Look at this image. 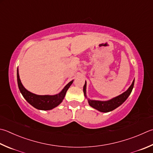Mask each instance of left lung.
<instances>
[{
	"label": "left lung",
	"mask_w": 153,
	"mask_h": 153,
	"mask_svg": "<svg viewBox=\"0 0 153 153\" xmlns=\"http://www.w3.org/2000/svg\"><path fill=\"white\" fill-rule=\"evenodd\" d=\"M134 80H133L131 85L129 86V88L126 90L125 92H124L121 94L119 95L114 98L108 100H105V101H102V100H91L89 99L86 97V82L85 81V85L83 86V92H84L85 97L87 99L89 105L91 107H93L95 109H97V111L102 112H108L114 110L115 108L119 107L120 105H121L127 99L129 95L131 94V92L132 91L134 86Z\"/></svg>",
	"instance_id": "obj_1"
}]
</instances>
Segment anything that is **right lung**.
<instances>
[{
    "mask_svg": "<svg viewBox=\"0 0 153 153\" xmlns=\"http://www.w3.org/2000/svg\"><path fill=\"white\" fill-rule=\"evenodd\" d=\"M17 82H18L20 92L30 105L39 110L48 111L56 107L62 102L67 90L73 84V80L69 82L59 93L54 95H38L27 91L22 85L20 79L18 68H17Z\"/></svg>",
    "mask_w": 153,
    "mask_h": 153,
    "instance_id": "right-lung-1",
    "label": "right lung"
}]
</instances>
